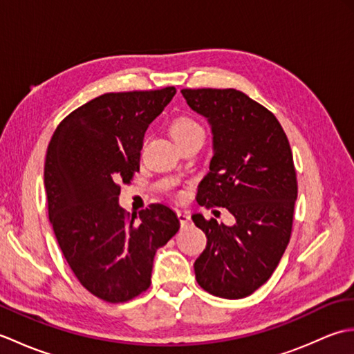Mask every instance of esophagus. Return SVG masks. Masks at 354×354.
<instances>
[{
  "label": "esophagus",
  "mask_w": 354,
  "mask_h": 354,
  "mask_svg": "<svg viewBox=\"0 0 354 354\" xmlns=\"http://www.w3.org/2000/svg\"><path fill=\"white\" fill-rule=\"evenodd\" d=\"M176 214H178V219H179V222H181L183 227H185V225L190 222V214H189V213H185V212H176Z\"/></svg>",
  "instance_id": "34e87169"
}]
</instances>
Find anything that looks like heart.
Segmentation results:
<instances>
[{"mask_svg": "<svg viewBox=\"0 0 354 354\" xmlns=\"http://www.w3.org/2000/svg\"><path fill=\"white\" fill-rule=\"evenodd\" d=\"M170 133L175 142H179L192 137H204L202 127L189 117H178L170 124Z\"/></svg>", "mask_w": 354, "mask_h": 354, "instance_id": "b5f03b06", "label": "heart"}]
</instances>
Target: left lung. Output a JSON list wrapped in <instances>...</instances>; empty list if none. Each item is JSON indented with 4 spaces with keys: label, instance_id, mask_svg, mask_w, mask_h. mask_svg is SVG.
Listing matches in <instances>:
<instances>
[{
    "label": "left lung",
    "instance_id": "left-lung-1",
    "mask_svg": "<svg viewBox=\"0 0 354 354\" xmlns=\"http://www.w3.org/2000/svg\"><path fill=\"white\" fill-rule=\"evenodd\" d=\"M181 93L213 133V158L198 202L227 208L236 219L228 227L201 213L192 216L207 236L194 274L214 297L245 298L269 280L290 239L298 189L289 140L272 112L242 91Z\"/></svg>",
    "mask_w": 354,
    "mask_h": 354
}]
</instances>
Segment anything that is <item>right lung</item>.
<instances>
[{
	"instance_id": "right-lung-1",
	"label": "right lung",
	"mask_w": 354,
	"mask_h": 354,
	"mask_svg": "<svg viewBox=\"0 0 354 354\" xmlns=\"http://www.w3.org/2000/svg\"><path fill=\"white\" fill-rule=\"evenodd\" d=\"M176 89L108 93L73 111L51 137L44 167L48 217L74 275L93 295L124 303L147 290L153 257L179 230L171 208L129 214L120 183L140 170L149 124Z\"/></svg>"
}]
</instances>
